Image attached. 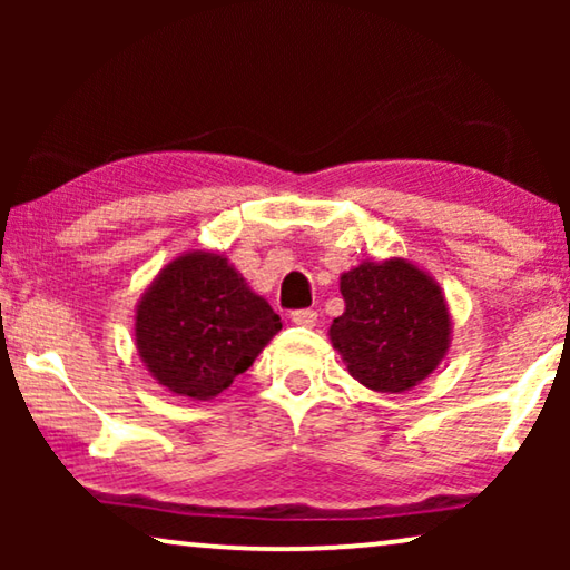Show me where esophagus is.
I'll use <instances>...</instances> for the list:
<instances>
[{
    "mask_svg": "<svg viewBox=\"0 0 570 570\" xmlns=\"http://www.w3.org/2000/svg\"><path fill=\"white\" fill-rule=\"evenodd\" d=\"M291 322L298 324V326H306V330H311V326H316V311H311V308L293 311Z\"/></svg>",
    "mask_w": 570,
    "mask_h": 570,
    "instance_id": "1",
    "label": "esophagus"
}]
</instances>
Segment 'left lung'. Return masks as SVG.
<instances>
[{"label": "left lung", "instance_id": "1", "mask_svg": "<svg viewBox=\"0 0 570 570\" xmlns=\"http://www.w3.org/2000/svg\"><path fill=\"white\" fill-rule=\"evenodd\" d=\"M345 311L330 340L350 376L384 394H402L439 368L451 345L441 285L402 256L363 262L340 277Z\"/></svg>", "mask_w": 570, "mask_h": 570}]
</instances>
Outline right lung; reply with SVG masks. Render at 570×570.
Returning a JSON list of instances; mask_svg holds the SVG:
<instances>
[{
  "instance_id": "1",
  "label": "right lung",
  "mask_w": 570,
  "mask_h": 570,
  "mask_svg": "<svg viewBox=\"0 0 570 570\" xmlns=\"http://www.w3.org/2000/svg\"><path fill=\"white\" fill-rule=\"evenodd\" d=\"M283 322L215 252H186L163 267L135 311L137 353L176 396L213 400L248 371Z\"/></svg>"
}]
</instances>
